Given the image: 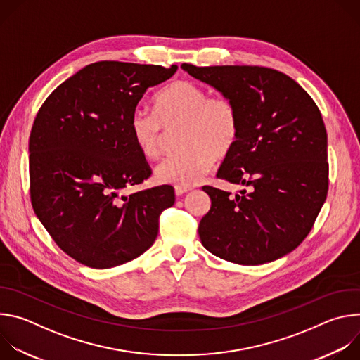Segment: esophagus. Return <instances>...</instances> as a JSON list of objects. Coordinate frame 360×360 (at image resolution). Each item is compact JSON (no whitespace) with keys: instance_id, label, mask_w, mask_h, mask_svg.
Here are the masks:
<instances>
[{"instance_id":"34e87169","label":"esophagus","mask_w":360,"mask_h":360,"mask_svg":"<svg viewBox=\"0 0 360 360\" xmlns=\"http://www.w3.org/2000/svg\"><path fill=\"white\" fill-rule=\"evenodd\" d=\"M189 191H192V186L175 185V193H176V196H181V195H184V193H186V192H189Z\"/></svg>"}]
</instances>
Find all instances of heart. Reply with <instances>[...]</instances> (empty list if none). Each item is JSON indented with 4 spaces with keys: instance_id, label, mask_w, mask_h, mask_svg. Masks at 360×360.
Masks as SVG:
<instances>
[{
    "instance_id": "heart-1",
    "label": "heart",
    "mask_w": 360,
    "mask_h": 360,
    "mask_svg": "<svg viewBox=\"0 0 360 360\" xmlns=\"http://www.w3.org/2000/svg\"><path fill=\"white\" fill-rule=\"evenodd\" d=\"M178 127L179 149L155 169L160 184L189 186L200 181L215 158H224L235 146L240 121L233 101L208 95L202 86L175 79L153 96V114L136 110L129 120V132L139 153L157 160L165 145V132Z\"/></svg>"
}]
</instances>
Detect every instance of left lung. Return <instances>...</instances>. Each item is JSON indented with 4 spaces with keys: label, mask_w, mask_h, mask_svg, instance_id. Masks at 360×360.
<instances>
[{
    "label": "left lung",
    "mask_w": 360,
    "mask_h": 360,
    "mask_svg": "<svg viewBox=\"0 0 360 360\" xmlns=\"http://www.w3.org/2000/svg\"><path fill=\"white\" fill-rule=\"evenodd\" d=\"M233 101L240 131L218 178L246 186L235 196L205 185L211 210L202 245L238 265L272 262L311 232L328 195V134L322 114L296 81L258 65H181Z\"/></svg>",
    "instance_id": "8db88e82"
}]
</instances>
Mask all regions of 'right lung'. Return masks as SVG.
Returning a JSON list of instances; mask_svg holds the SVG:
<instances>
[{
  "instance_id": "1",
  "label": "right lung",
  "mask_w": 360,
  "mask_h": 360,
  "mask_svg": "<svg viewBox=\"0 0 360 360\" xmlns=\"http://www.w3.org/2000/svg\"><path fill=\"white\" fill-rule=\"evenodd\" d=\"M178 67L120 61L89 64L56 88L30 134V195L35 215L77 262L124 265L155 242L171 185L124 195L152 174L129 120L148 88Z\"/></svg>"
}]
</instances>
